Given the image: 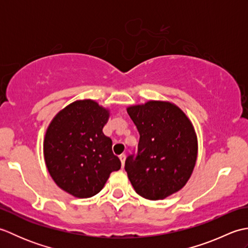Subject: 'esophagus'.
<instances>
[{
	"label": "esophagus",
	"mask_w": 248,
	"mask_h": 248,
	"mask_svg": "<svg viewBox=\"0 0 248 248\" xmlns=\"http://www.w3.org/2000/svg\"><path fill=\"white\" fill-rule=\"evenodd\" d=\"M119 159H120V162H121V167H124V160H125V155H120Z\"/></svg>",
	"instance_id": "1"
}]
</instances>
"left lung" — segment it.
Masks as SVG:
<instances>
[{
    "instance_id": "left-lung-1",
    "label": "left lung",
    "mask_w": 248,
    "mask_h": 248,
    "mask_svg": "<svg viewBox=\"0 0 248 248\" xmlns=\"http://www.w3.org/2000/svg\"><path fill=\"white\" fill-rule=\"evenodd\" d=\"M127 112L140 133L138 151L124 163L129 180L141 197L164 199L186 186L193 172L197 159L193 124L170 102L149 101Z\"/></svg>"
}]
</instances>
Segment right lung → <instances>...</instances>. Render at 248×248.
<instances>
[{"label":"right lung","mask_w":248,"mask_h":248,"mask_svg":"<svg viewBox=\"0 0 248 248\" xmlns=\"http://www.w3.org/2000/svg\"><path fill=\"white\" fill-rule=\"evenodd\" d=\"M108 116V110L97 102L80 100L61 110L46 130V168L57 186L75 197L98 194L109 173L120 170L112 140L102 132Z\"/></svg>","instance_id":"obj_1"}]
</instances>
